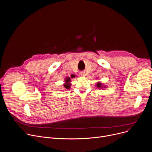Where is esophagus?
<instances>
[{
    "instance_id": "esophagus-1",
    "label": "esophagus",
    "mask_w": 152,
    "mask_h": 152,
    "mask_svg": "<svg viewBox=\"0 0 152 152\" xmlns=\"http://www.w3.org/2000/svg\"><path fill=\"white\" fill-rule=\"evenodd\" d=\"M80 75L82 76V77H85L86 76V73L85 72H80Z\"/></svg>"
}]
</instances>
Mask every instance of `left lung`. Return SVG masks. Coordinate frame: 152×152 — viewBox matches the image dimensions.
<instances>
[{
	"label": "left lung",
	"instance_id": "left-lung-1",
	"mask_svg": "<svg viewBox=\"0 0 152 152\" xmlns=\"http://www.w3.org/2000/svg\"><path fill=\"white\" fill-rule=\"evenodd\" d=\"M95 85H96V87H97L98 88H102H102H106V86L104 85L101 82H98Z\"/></svg>",
	"mask_w": 152,
	"mask_h": 152
}]
</instances>
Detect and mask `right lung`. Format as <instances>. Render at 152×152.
<instances>
[{
  "label": "right lung",
  "instance_id": "add662e5",
  "mask_svg": "<svg viewBox=\"0 0 152 152\" xmlns=\"http://www.w3.org/2000/svg\"><path fill=\"white\" fill-rule=\"evenodd\" d=\"M75 75H73L71 76V78H75ZM70 77H66V78H65V80H64V83L63 84L64 85V87L65 88H66L67 90H69L70 88V86H71V81H70Z\"/></svg>",
  "mask_w": 152,
  "mask_h": 152
}]
</instances>
